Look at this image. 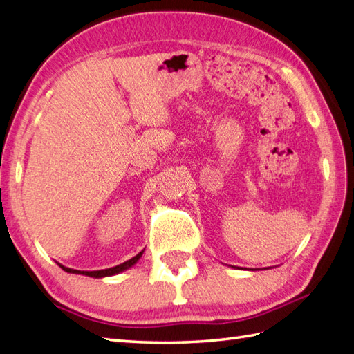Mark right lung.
I'll use <instances>...</instances> for the list:
<instances>
[{
    "instance_id": "right-lung-1",
    "label": "right lung",
    "mask_w": 354,
    "mask_h": 354,
    "mask_svg": "<svg viewBox=\"0 0 354 354\" xmlns=\"http://www.w3.org/2000/svg\"><path fill=\"white\" fill-rule=\"evenodd\" d=\"M145 250L140 252L138 254H136L134 258H131L129 261L123 262V264H119L116 267H111V268H105V270H95V271H81V270H73V268H68L64 267L62 264H59L64 271H68V273H72V274H83V276H88V277H95V279H101V277H106V276H114V274H119L122 273V271H125L128 268L133 267L134 264H137V261L142 258Z\"/></svg>"
}]
</instances>
